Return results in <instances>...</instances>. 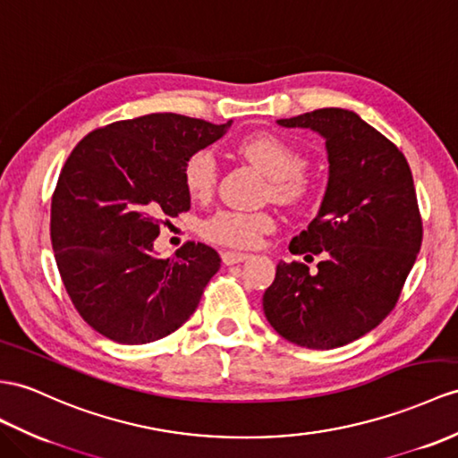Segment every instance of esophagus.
<instances>
[{"mask_svg": "<svg viewBox=\"0 0 458 458\" xmlns=\"http://www.w3.org/2000/svg\"><path fill=\"white\" fill-rule=\"evenodd\" d=\"M250 254H244V252H233V250H225L221 254V260L225 266H233V264H239V262H244L249 260Z\"/></svg>", "mask_w": 458, "mask_h": 458, "instance_id": "1", "label": "esophagus"}]
</instances>
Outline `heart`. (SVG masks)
Masks as SVG:
<instances>
[{
	"mask_svg": "<svg viewBox=\"0 0 458 458\" xmlns=\"http://www.w3.org/2000/svg\"><path fill=\"white\" fill-rule=\"evenodd\" d=\"M239 151L270 176L266 196H272L276 202L285 206H295L307 198L309 184L303 176L307 157L292 143L274 133H254L239 141ZM182 181L191 198H209L217 182V159L214 151H194L184 163ZM274 229L276 219L266 209H219L204 219L199 227L208 241L231 249H252L266 233Z\"/></svg>",
	"mask_w": 458,
	"mask_h": 458,
	"instance_id": "b5f03b06",
	"label": "heart"
}]
</instances>
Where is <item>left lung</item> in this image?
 <instances>
[{
    "label": "left lung",
    "instance_id": "1",
    "mask_svg": "<svg viewBox=\"0 0 458 458\" xmlns=\"http://www.w3.org/2000/svg\"><path fill=\"white\" fill-rule=\"evenodd\" d=\"M327 140L328 186L317 217L289 242L292 254H322L317 272L280 262L262 307L285 340L332 350L388 317L421 247L423 227L410 165L396 145L352 110L318 108L282 118Z\"/></svg>",
    "mask_w": 458,
    "mask_h": 458
}]
</instances>
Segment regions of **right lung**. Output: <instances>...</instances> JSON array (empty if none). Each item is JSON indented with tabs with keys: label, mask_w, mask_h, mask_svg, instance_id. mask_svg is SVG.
Segmentation results:
<instances>
[{
	"label": "right lung",
	"mask_w": 458,
	"mask_h": 458,
	"mask_svg": "<svg viewBox=\"0 0 458 458\" xmlns=\"http://www.w3.org/2000/svg\"><path fill=\"white\" fill-rule=\"evenodd\" d=\"M227 124L173 113L120 120L75 145L52 194L50 239L77 313L118 344H149L196 310L219 254L188 241L153 256L169 219L191 209L182 169Z\"/></svg>",
	"instance_id": "obj_1"
}]
</instances>
